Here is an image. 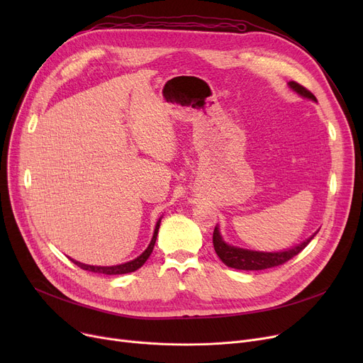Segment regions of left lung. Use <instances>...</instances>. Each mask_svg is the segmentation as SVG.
I'll use <instances>...</instances> for the list:
<instances>
[{
    "label": "left lung",
    "instance_id": "1",
    "mask_svg": "<svg viewBox=\"0 0 363 363\" xmlns=\"http://www.w3.org/2000/svg\"><path fill=\"white\" fill-rule=\"evenodd\" d=\"M289 85L296 92L303 95V97L316 101V97L308 88H304L303 85H300L294 81H291ZM313 237H315V234L309 240L301 242L300 245H296L294 249L287 250V252L263 253V252L244 250V249H238V247L226 244L222 240L218 228H215V231H213V247H215V252L219 256V259L226 266H230V268L242 269V271H262V269L275 268V266H279V264H284L285 262H289L290 259L297 256L304 249V247H306L312 241Z\"/></svg>",
    "mask_w": 363,
    "mask_h": 363
}]
</instances>
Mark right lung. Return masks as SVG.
Instances as JSON below:
<instances>
[{"instance_id":"obj_1","label":"right lung","mask_w":363,"mask_h":363,"mask_svg":"<svg viewBox=\"0 0 363 363\" xmlns=\"http://www.w3.org/2000/svg\"><path fill=\"white\" fill-rule=\"evenodd\" d=\"M159 226H160V220L157 222L156 225V230H155V234H152V238H151V242L150 245L147 247V250L138 256L137 259H133L128 263H123V264H116V266H91V264H85V263H81V262H76L73 259H70L74 264H78L81 269H85V271H89V272H99V274H106V275H122V274H129V272H133L140 269L141 266L145 263V260L150 257L152 249H155V244H156V238H157V233H159Z\"/></svg>"}]
</instances>
